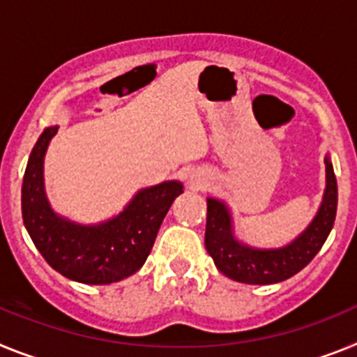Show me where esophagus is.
<instances>
[{
	"instance_id": "34e87169",
	"label": "esophagus",
	"mask_w": 357,
	"mask_h": 357,
	"mask_svg": "<svg viewBox=\"0 0 357 357\" xmlns=\"http://www.w3.org/2000/svg\"><path fill=\"white\" fill-rule=\"evenodd\" d=\"M190 183H192V187H196V188H204V185H206V181H204L203 178H192Z\"/></svg>"
}]
</instances>
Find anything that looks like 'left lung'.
<instances>
[{"label":"left lung","instance_id":"8db88e82","mask_svg":"<svg viewBox=\"0 0 357 357\" xmlns=\"http://www.w3.org/2000/svg\"><path fill=\"white\" fill-rule=\"evenodd\" d=\"M337 208V185L333 163L325 156V190L320 208L307 228L280 248H255L235 235L234 215L222 199L206 197L204 248L217 269L231 280L268 286L287 280L314 259L333 230Z\"/></svg>","mask_w":357,"mask_h":357}]
</instances>
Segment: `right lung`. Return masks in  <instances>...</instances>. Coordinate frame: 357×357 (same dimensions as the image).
Here are the masks:
<instances>
[{
    "label": "right lung",
    "mask_w": 357,
    "mask_h": 357,
    "mask_svg": "<svg viewBox=\"0 0 357 357\" xmlns=\"http://www.w3.org/2000/svg\"><path fill=\"white\" fill-rule=\"evenodd\" d=\"M59 126L46 127L24 170L21 210L24 228L55 271L80 284L104 286L135 275L153 250L170 204L183 194L181 181L140 188L111 219L82 225L59 215L45 190V156Z\"/></svg>",
    "instance_id": "obj_1"
}]
</instances>
